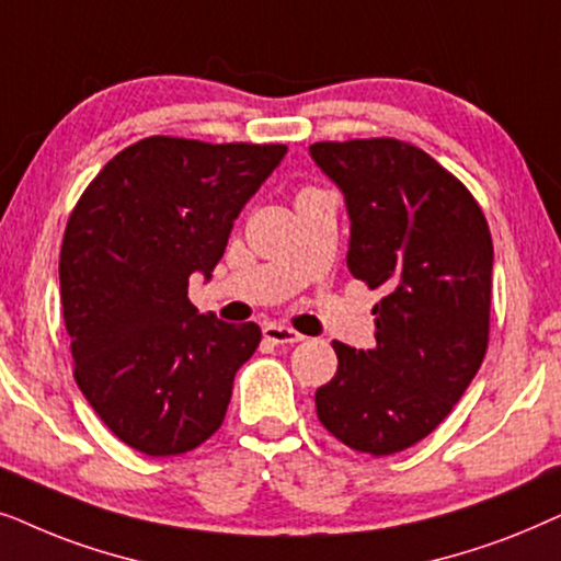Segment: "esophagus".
Wrapping results in <instances>:
<instances>
[{
  "mask_svg": "<svg viewBox=\"0 0 561 561\" xmlns=\"http://www.w3.org/2000/svg\"><path fill=\"white\" fill-rule=\"evenodd\" d=\"M264 339H266L268 343H276V346H285V343H289V346H293V343H300V341L305 339V335L293 331V328H287V325L266 323V325H264Z\"/></svg>",
  "mask_w": 561,
  "mask_h": 561,
  "instance_id": "esophagus-1",
  "label": "esophagus"
}]
</instances>
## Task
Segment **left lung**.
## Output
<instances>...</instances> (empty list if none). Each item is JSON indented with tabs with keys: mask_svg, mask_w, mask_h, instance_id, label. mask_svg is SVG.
<instances>
[{
	"mask_svg": "<svg viewBox=\"0 0 561 561\" xmlns=\"http://www.w3.org/2000/svg\"><path fill=\"white\" fill-rule=\"evenodd\" d=\"M346 197L354 279L379 289L377 343L333 341L339 369L316 392L320 423L348 449L390 457L451 413L490 339L492 238L472 192L398 138L312 144Z\"/></svg>",
	"mask_w": 561,
	"mask_h": 561,
	"instance_id": "1",
	"label": "left lung"
}]
</instances>
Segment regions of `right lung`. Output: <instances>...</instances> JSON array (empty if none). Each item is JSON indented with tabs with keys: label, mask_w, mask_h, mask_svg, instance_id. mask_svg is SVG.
<instances>
[{
	"label": "right lung",
	"mask_w": 561,
	"mask_h": 561,
	"mask_svg": "<svg viewBox=\"0 0 561 561\" xmlns=\"http://www.w3.org/2000/svg\"><path fill=\"white\" fill-rule=\"evenodd\" d=\"M285 153L151 136L104 163L71 210L58 276L73 379L130 449L176 457L222 425L261 328L197 312L190 276L210 279L238 213Z\"/></svg>",
	"instance_id": "obj_1"
}]
</instances>
